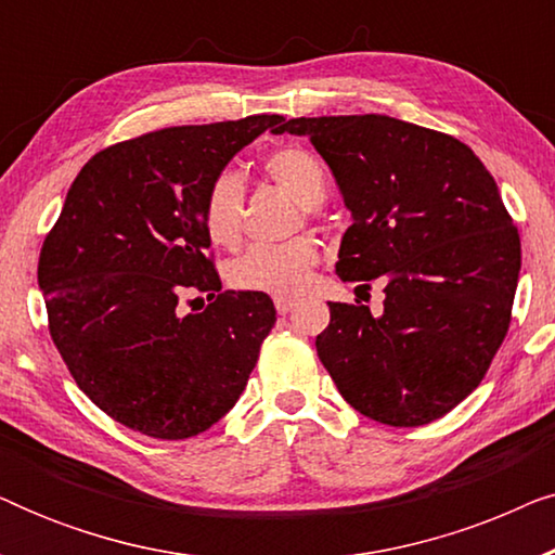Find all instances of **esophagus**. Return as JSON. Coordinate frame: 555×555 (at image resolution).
<instances>
[{"label":"esophagus","instance_id":"1","mask_svg":"<svg viewBox=\"0 0 555 555\" xmlns=\"http://www.w3.org/2000/svg\"><path fill=\"white\" fill-rule=\"evenodd\" d=\"M298 306V302H295L293 298H285V295H278L275 298V310L280 315H285V313H291V310Z\"/></svg>","mask_w":555,"mask_h":555}]
</instances>
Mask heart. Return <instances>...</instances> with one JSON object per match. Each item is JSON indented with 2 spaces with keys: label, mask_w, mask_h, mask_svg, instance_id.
I'll list each match as a JSON object with an SVG mask.
<instances>
[{
  "label": "heart",
  "mask_w": 555,
  "mask_h": 555,
  "mask_svg": "<svg viewBox=\"0 0 555 555\" xmlns=\"http://www.w3.org/2000/svg\"><path fill=\"white\" fill-rule=\"evenodd\" d=\"M262 169L285 186L302 207H318L328 194V173L323 164L300 146H283L262 158ZM204 230L217 245H234L245 222V181L237 169L219 171L204 194ZM321 249L313 240L260 242L230 264V283L240 291L298 295L310 285Z\"/></svg>",
  "instance_id": "obj_1"
}]
</instances>
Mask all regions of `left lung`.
I'll return each instance as SVG.
<instances>
[{
  "label": "left lung",
  "instance_id": "8db88e82",
  "mask_svg": "<svg viewBox=\"0 0 555 555\" xmlns=\"http://www.w3.org/2000/svg\"><path fill=\"white\" fill-rule=\"evenodd\" d=\"M351 211L336 272L384 278V310L328 302L318 359L369 420L420 427L482 382L503 344L520 272V237L500 189L452 135L378 116L293 118Z\"/></svg>",
  "mask_w": 555,
  "mask_h": 555
}]
</instances>
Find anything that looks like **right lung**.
<instances>
[{"label":"right lung","instance_id":"1","mask_svg":"<svg viewBox=\"0 0 555 555\" xmlns=\"http://www.w3.org/2000/svg\"><path fill=\"white\" fill-rule=\"evenodd\" d=\"M283 120L164 128L101 151L75 177L37 283L75 384L124 427L189 439L245 391L275 306L222 291L202 209L209 181ZM204 294L199 314L183 308Z\"/></svg>","mask_w":555,"mask_h":555}]
</instances>
